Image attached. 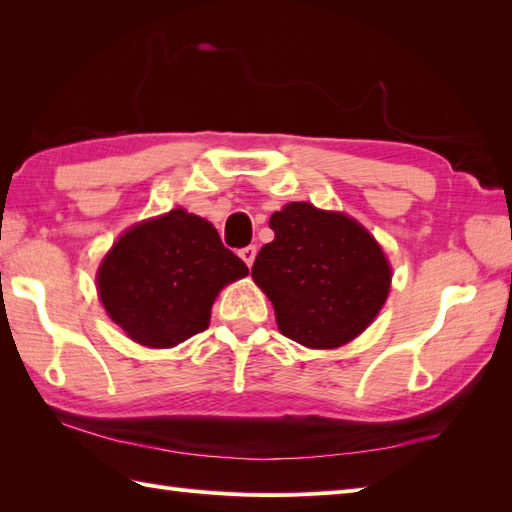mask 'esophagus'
<instances>
[{
	"instance_id": "esophagus-1",
	"label": "esophagus",
	"mask_w": 512,
	"mask_h": 512,
	"mask_svg": "<svg viewBox=\"0 0 512 512\" xmlns=\"http://www.w3.org/2000/svg\"><path fill=\"white\" fill-rule=\"evenodd\" d=\"M255 255H257V246H246V248L239 250V257L244 259V264H246L248 268L253 266V262H255Z\"/></svg>"
}]
</instances>
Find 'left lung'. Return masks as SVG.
<instances>
[{"label": "left lung", "instance_id": "1", "mask_svg": "<svg viewBox=\"0 0 512 512\" xmlns=\"http://www.w3.org/2000/svg\"><path fill=\"white\" fill-rule=\"evenodd\" d=\"M275 239L253 264L279 332L312 350L356 339L383 308L391 268L374 235L352 217L290 202L270 215Z\"/></svg>", "mask_w": 512, "mask_h": 512}]
</instances>
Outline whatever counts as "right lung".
<instances>
[{
    "instance_id": "1",
    "label": "right lung",
    "mask_w": 512,
    "mask_h": 512,
    "mask_svg": "<svg viewBox=\"0 0 512 512\" xmlns=\"http://www.w3.org/2000/svg\"><path fill=\"white\" fill-rule=\"evenodd\" d=\"M248 275L211 222L173 209L129 228L96 273L110 319L129 339L173 347L204 332L211 306L226 284Z\"/></svg>"
}]
</instances>
